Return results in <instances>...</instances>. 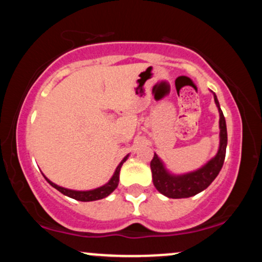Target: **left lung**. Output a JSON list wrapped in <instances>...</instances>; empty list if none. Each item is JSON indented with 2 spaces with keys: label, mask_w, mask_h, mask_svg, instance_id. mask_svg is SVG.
Segmentation results:
<instances>
[{
  "label": "left lung",
  "mask_w": 262,
  "mask_h": 262,
  "mask_svg": "<svg viewBox=\"0 0 262 262\" xmlns=\"http://www.w3.org/2000/svg\"><path fill=\"white\" fill-rule=\"evenodd\" d=\"M214 95V102L217 104L219 111V129H221V141H219V150L217 155L207 162L203 167L198 169L193 172L185 173V175H171V173L165 169L164 164L158 155L154 154L150 167H151L152 182L160 193L169 198H187L194 194L200 193L203 189L214 181L215 177L218 176L219 171L224 164L225 150H227V124H225V118L222 112L217 96Z\"/></svg>",
  "instance_id": "obj_1"
}]
</instances>
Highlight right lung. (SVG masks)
<instances>
[{"mask_svg":"<svg viewBox=\"0 0 262 262\" xmlns=\"http://www.w3.org/2000/svg\"><path fill=\"white\" fill-rule=\"evenodd\" d=\"M127 159H128V155L125 156V158L122 160L121 164L117 166V169H116V171H114V175L112 176V179H111L110 181L106 183V185L101 186V187H98V188L91 189V191H75V189L60 187V186L55 185L54 182L49 181L47 177H45V179H47V181L49 182L54 188L58 189V191L61 192L62 194H65V196H68L70 198H74V200H76V201H81V202H90V201L102 200V198L110 196L114 189L117 188V186H118V182H119V171H121L123 162L127 160Z\"/></svg>","mask_w":262,"mask_h":262,"instance_id":"add662e5","label":"right lung"}]
</instances>
